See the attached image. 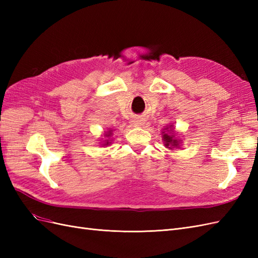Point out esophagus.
<instances>
[{"instance_id": "esophagus-1", "label": "esophagus", "mask_w": 258, "mask_h": 258, "mask_svg": "<svg viewBox=\"0 0 258 258\" xmlns=\"http://www.w3.org/2000/svg\"><path fill=\"white\" fill-rule=\"evenodd\" d=\"M144 123H145V120L143 118H136V119H134V124H135V126L140 127V126H143Z\"/></svg>"}]
</instances>
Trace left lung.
<instances>
[{"label":"left lung","instance_id":"obj_1","mask_svg":"<svg viewBox=\"0 0 258 258\" xmlns=\"http://www.w3.org/2000/svg\"><path fill=\"white\" fill-rule=\"evenodd\" d=\"M161 138L163 144L169 150H174V148H179L182 145V140L176 137V131L173 127V124H169L161 130Z\"/></svg>","mask_w":258,"mask_h":258}]
</instances>
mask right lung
I'll return each instance as SVG.
<instances>
[{
	"instance_id": "obj_1",
	"label": "right lung",
	"mask_w": 258,
	"mask_h": 258,
	"mask_svg": "<svg viewBox=\"0 0 258 258\" xmlns=\"http://www.w3.org/2000/svg\"><path fill=\"white\" fill-rule=\"evenodd\" d=\"M113 129H108L107 131H105L104 132V139L102 138L101 139V142H100V144H101V146H108V145H111L112 144V142H113V139H111V140H109L111 138V137L113 136Z\"/></svg>"
}]
</instances>
